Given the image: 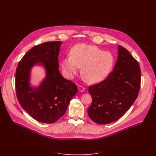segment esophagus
Wrapping results in <instances>:
<instances>
[{"mask_svg": "<svg viewBox=\"0 0 156 156\" xmlns=\"http://www.w3.org/2000/svg\"><path fill=\"white\" fill-rule=\"evenodd\" d=\"M78 89H79V90L80 92H82L85 91V88L83 87H82V86H79V87H78Z\"/></svg>", "mask_w": 156, "mask_h": 156, "instance_id": "esophagus-1", "label": "esophagus"}]
</instances>
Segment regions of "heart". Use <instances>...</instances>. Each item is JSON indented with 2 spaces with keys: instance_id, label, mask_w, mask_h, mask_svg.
<instances>
[{
  "instance_id": "1",
  "label": "heart",
  "mask_w": 156,
  "mask_h": 156,
  "mask_svg": "<svg viewBox=\"0 0 156 156\" xmlns=\"http://www.w3.org/2000/svg\"><path fill=\"white\" fill-rule=\"evenodd\" d=\"M114 59L111 53L103 51L95 45L78 44L71 50V55L62 59V68L69 78H73L82 67V74L89 83L103 81L109 74Z\"/></svg>"
}]
</instances>
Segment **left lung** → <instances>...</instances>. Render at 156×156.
<instances>
[{
    "mask_svg": "<svg viewBox=\"0 0 156 156\" xmlns=\"http://www.w3.org/2000/svg\"><path fill=\"white\" fill-rule=\"evenodd\" d=\"M116 64L108 77L88 89L92 104L89 118L95 123L107 124L116 121L130 108L137 97L140 85L138 62L121 45Z\"/></svg>",
    "mask_w": 156,
    "mask_h": 156,
    "instance_id": "8db88e82",
    "label": "left lung"
}]
</instances>
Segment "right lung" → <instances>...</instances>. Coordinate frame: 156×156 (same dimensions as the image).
Returning <instances> with one entry per match:
<instances>
[{
  "label": "right lung",
  "instance_id": "1",
  "mask_svg": "<svg viewBox=\"0 0 156 156\" xmlns=\"http://www.w3.org/2000/svg\"><path fill=\"white\" fill-rule=\"evenodd\" d=\"M61 41L46 42L28 51L19 63L16 73L17 97L23 109L37 121L47 124L57 121L66 113L78 89L65 79L59 69ZM41 65L46 77L36 87L30 83L31 68Z\"/></svg>",
  "mask_w": 156,
  "mask_h": 156
}]
</instances>
